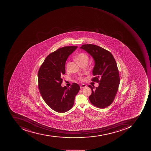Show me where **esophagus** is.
Returning a JSON list of instances; mask_svg holds the SVG:
<instances>
[{
    "mask_svg": "<svg viewBox=\"0 0 151 151\" xmlns=\"http://www.w3.org/2000/svg\"><path fill=\"white\" fill-rule=\"evenodd\" d=\"M86 87V85H85L84 84H82V85L80 86V88H85V87Z\"/></svg>",
    "mask_w": 151,
    "mask_h": 151,
    "instance_id": "34e87169",
    "label": "esophagus"
}]
</instances>
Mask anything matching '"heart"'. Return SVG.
<instances>
[{
  "label": "heart",
  "instance_id": "b5f03b06",
  "mask_svg": "<svg viewBox=\"0 0 151 151\" xmlns=\"http://www.w3.org/2000/svg\"><path fill=\"white\" fill-rule=\"evenodd\" d=\"M75 58H76V60H77L78 63H79V64H81V63H87L89 59L88 56L86 53L83 52H80V53L77 54V55L76 56ZM67 67V69L68 68V63L67 64V67ZM78 79L79 80L83 81L84 80V78L82 76H80V77L78 78Z\"/></svg>",
  "mask_w": 151,
  "mask_h": 151
}]
</instances>
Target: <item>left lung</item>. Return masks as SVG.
I'll list each match as a JSON object with an SVG mask.
<instances>
[{
  "instance_id": "8db88e82",
  "label": "left lung",
  "mask_w": 151,
  "mask_h": 151,
  "mask_svg": "<svg viewBox=\"0 0 151 151\" xmlns=\"http://www.w3.org/2000/svg\"><path fill=\"white\" fill-rule=\"evenodd\" d=\"M93 57L94 67L93 74V82L99 83V86L92 90L89 97L91 104L100 109L110 105L114 99L120 83L119 71L115 59L112 54L103 47L94 45H83L80 47Z\"/></svg>"
}]
</instances>
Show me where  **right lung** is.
Masks as SVG:
<instances>
[{
    "mask_svg": "<svg viewBox=\"0 0 151 151\" xmlns=\"http://www.w3.org/2000/svg\"><path fill=\"white\" fill-rule=\"evenodd\" d=\"M77 47L66 46L58 48L47 57L38 71L40 93L47 104L57 112L63 113L71 109L80 90L79 85L75 83L69 88L61 86L66 60Z\"/></svg>",
    "mask_w": 151,
    "mask_h": 151,
    "instance_id": "1",
    "label": "right lung"
}]
</instances>
